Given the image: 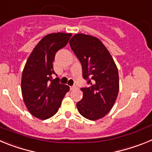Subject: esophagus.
Masks as SVG:
<instances>
[{"label":"esophagus","mask_w":152,"mask_h":152,"mask_svg":"<svg viewBox=\"0 0 152 152\" xmlns=\"http://www.w3.org/2000/svg\"><path fill=\"white\" fill-rule=\"evenodd\" d=\"M76 89V86H72V87H70V90L71 91H73V90Z\"/></svg>","instance_id":"esophagus-1"}]
</instances>
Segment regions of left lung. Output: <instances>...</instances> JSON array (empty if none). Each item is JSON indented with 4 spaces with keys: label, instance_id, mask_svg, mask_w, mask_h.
I'll list each match as a JSON object with an SVG mask.
<instances>
[{
    "label": "left lung",
    "instance_id": "8db88e82",
    "mask_svg": "<svg viewBox=\"0 0 152 152\" xmlns=\"http://www.w3.org/2000/svg\"><path fill=\"white\" fill-rule=\"evenodd\" d=\"M69 44L81 63L83 77L91 84L81 88L83 98L76 104L78 112L90 120L101 119L110 111L119 93L116 63L105 45L94 36L75 34Z\"/></svg>",
    "mask_w": 152,
    "mask_h": 152
}]
</instances>
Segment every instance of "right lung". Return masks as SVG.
I'll return each mask as SVG.
<instances>
[{
  "label": "right lung",
  "mask_w": 152,
  "mask_h": 152,
  "mask_svg": "<svg viewBox=\"0 0 152 152\" xmlns=\"http://www.w3.org/2000/svg\"><path fill=\"white\" fill-rule=\"evenodd\" d=\"M72 33H56L42 39L31 52L24 66L21 91L26 108L33 116L47 119L54 116L70 88L52 80L56 53L64 47Z\"/></svg>",
  "instance_id": "right-lung-1"
}]
</instances>
